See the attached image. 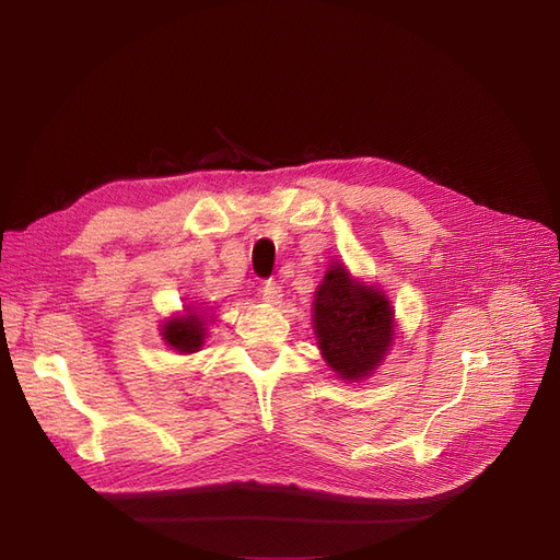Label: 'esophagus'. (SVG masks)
<instances>
[{"label": "esophagus", "mask_w": 560, "mask_h": 560, "mask_svg": "<svg viewBox=\"0 0 560 560\" xmlns=\"http://www.w3.org/2000/svg\"><path fill=\"white\" fill-rule=\"evenodd\" d=\"M260 295H262V300H265V302L277 304V302L281 300V285H279L277 281L268 279V281L262 283V288H260Z\"/></svg>", "instance_id": "34e87169"}]
</instances>
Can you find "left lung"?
Wrapping results in <instances>:
<instances>
[{
    "label": "left lung",
    "instance_id": "obj_1",
    "mask_svg": "<svg viewBox=\"0 0 560 560\" xmlns=\"http://www.w3.org/2000/svg\"><path fill=\"white\" fill-rule=\"evenodd\" d=\"M313 329L329 368L347 381H359L386 357L393 311L378 290L351 281L345 268L331 265L315 295Z\"/></svg>",
    "mask_w": 560,
    "mask_h": 560
}]
</instances>
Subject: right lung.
Wrapping results in <instances>:
<instances>
[{
  "mask_svg": "<svg viewBox=\"0 0 560 560\" xmlns=\"http://www.w3.org/2000/svg\"><path fill=\"white\" fill-rule=\"evenodd\" d=\"M203 322L201 315L188 313L176 319H170L163 327V340L179 351V354H192L201 345H203Z\"/></svg>",
  "mask_w": 560,
  "mask_h": 560,
  "instance_id": "obj_1",
  "label": "right lung"
}]
</instances>
